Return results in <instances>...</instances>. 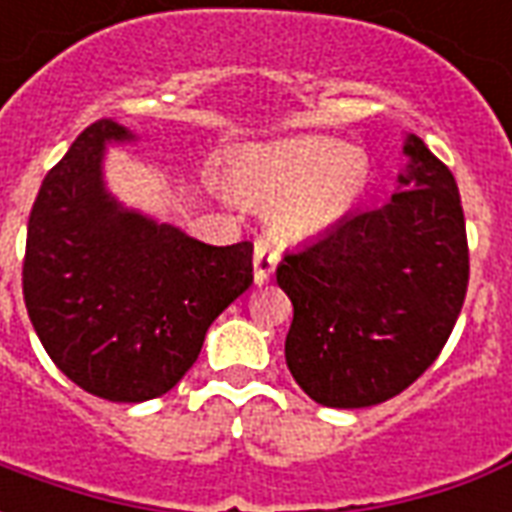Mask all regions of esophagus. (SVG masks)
Returning <instances> with one entry per match:
<instances>
[{"mask_svg":"<svg viewBox=\"0 0 512 512\" xmlns=\"http://www.w3.org/2000/svg\"><path fill=\"white\" fill-rule=\"evenodd\" d=\"M279 263V252L268 241H257L255 244V282L257 285H266L274 268Z\"/></svg>","mask_w":512,"mask_h":512,"instance_id":"esophagus-1","label":"esophagus"}]
</instances>
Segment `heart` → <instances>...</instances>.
Wrapping results in <instances>:
<instances>
[{
    "instance_id": "obj_1",
    "label": "heart",
    "mask_w": 512,
    "mask_h": 512,
    "mask_svg": "<svg viewBox=\"0 0 512 512\" xmlns=\"http://www.w3.org/2000/svg\"><path fill=\"white\" fill-rule=\"evenodd\" d=\"M235 189L268 202V227L285 241H310L337 230L362 205L370 158L329 136L255 147L235 161Z\"/></svg>"
}]
</instances>
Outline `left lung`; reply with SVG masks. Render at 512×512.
I'll use <instances>...</instances> for the list:
<instances>
[{"instance_id": "obj_1", "label": "left lung", "mask_w": 512, "mask_h": 512, "mask_svg": "<svg viewBox=\"0 0 512 512\" xmlns=\"http://www.w3.org/2000/svg\"><path fill=\"white\" fill-rule=\"evenodd\" d=\"M392 200L288 252L279 288L293 301L285 362L329 408L400 395L428 370L461 315L469 246L452 172L419 136Z\"/></svg>"}]
</instances>
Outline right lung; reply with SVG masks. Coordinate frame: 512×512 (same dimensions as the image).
Returning <instances> with one entry per match:
<instances>
[{
  "instance_id": "right-lung-1",
  "label": "right lung",
  "mask_w": 512,
  "mask_h": 512,
  "mask_svg": "<svg viewBox=\"0 0 512 512\" xmlns=\"http://www.w3.org/2000/svg\"><path fill=\"white\" fill-rule=\"evenodd\" d=\"M134 139L109 117L76 136L43 178L24 257V301L46 354L112 403L169 392L208 326L252 285L249 241L202 244L106 189V147Z\"/></svg>"
}]
</instances>
